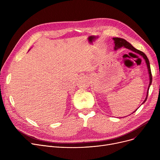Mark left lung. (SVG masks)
<instances>
[{
	"label": "left lung",
	"instance_id": "obj_1",
	"mask_svg": "<svg viewBox=\"0 0 160 160\" xmlns=\"http://www.w3.org/2000/svg\"><path fill=\"white\" fill-rule=\"evenodd\" d=\"M113 41H114V43H115V47H114V50H117V49H119L121 47H124L126 48H128L130 50H132V52H135L136 54H138L139 55H140L141 56H142L143 58V59L145 60L146 64L147 65V69H148V74H149V79H150V83H149V85L148 87V89H147V96L146 98L145 99V100L143 101V102L142 103V104L145 103L146 102V100L147 99V97H148V90L150 88V86L151 85V83H152V73H151V70H150V63L148 61V59L147 58V56L145 55V54L144 52H142V51H140V50L136 49V48H134L130 43H128V41H126L124 39L122 38H113ZM138 109H136V110ZM136 111H134L133 113L135 112Z\"/></svg>",
	"mask_w": 160,
	"mask_h": 160
}]
</instances>
